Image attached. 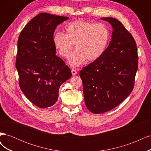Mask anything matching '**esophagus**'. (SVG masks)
<instances>
[{
	"instance_id": "34e87169",
	"label": "esophagus",
	"mask_w": 151,
	"mask_h": 151,
	"mask_svg": "<svg viewBox=\"0 0 151 151\" xmlns=\"http://www.w3.org/2000/svg\"><path fill=\"white\" fill-rule=\"evenodd\" d=\"M71 72H72V74L73 76H75V75H76L77 74V71L76 69H73V68H72Z\"/></svg>"
}]
</instances>
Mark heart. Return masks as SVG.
<instances>
[{"label": "heart", "instance_id": "obj_1", "mask_svg": "<svg viewBox=\"0 0 151 151\" xmlns=\"http://www.w3.org/2000/svg\"><path fill=\"white\" fill-rule=\"evenodd\" d=\"M65 34L57 32L53 35V42L58 53L67 57L74 48L68 62L72 67H77L89 61L98 60L104 54L110 38L108 27L101 22L77 20L67 24Z\"/></svg>", "mask_w": 151, "mask_h": 151}]
</instances>
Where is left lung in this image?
<instances>
[{
	"label": "left lung",
	"mask_w": 151,
	"mask_h": 151,
	"mask_svg": "<svg viewBox=\"0 0 151 151\" xmlns=\"http://www.w3.org/2000/svg\"><path fill=\"white\" fill-rule=\"evenodd\" d=\"M101 19L112 26L111 42L101 57L79 72L86 106L95 114L111 110L129 96L138 68L137 48L132 35L115 18Z\"/></svg>",
	"instance_id": "left-lung-1"
}]
</instances>
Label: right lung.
Returning a JSON list of instances; mask_svg holds the SVG:
<instances>
[{
    "label": "right lung",
    "mask_w": 151,
    "mask_h": 151,
    "mask_svg": "<svg viewBox=\"0 0 151 151\" xmlns=\"http://www.w3.org/2000/svg\"><path fill=\"white\" fill-rule=\"evenodd\" d=\"M68 19L40 13L25 26L18 38L16 67L19 87L26 97L41 108L55 104L60 85L72 76L70 68L55 55L53 42L57 26Z\"/></svg>",
    "instance_id": "add662e5"
}]
</instances>
